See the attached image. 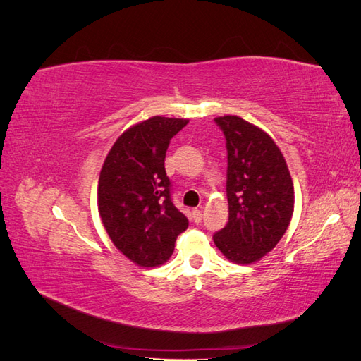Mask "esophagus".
Returning a JSON list of instances; mask_svg holds the SVG:
<instances>
[{"label": "esophagus", "instance_id": "1", "mask_svg": "<svg viewBox=\"0 0 361 361\" xmlns=\"http://www.w3.org/2000/svg\"><path fill=\"white\" fill-rule=\"evenodd\" d=\"M202 218H203L202 209H194L192 211V220H194V223H200Z\"/></svg>", "mask_w": 361, "mask_h": 361}]
</instances>
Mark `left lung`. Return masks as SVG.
I'll return each mask as SVG.
<instances>
[{"instance_id":"left-lung-1","label":"left lung","mask_w":361,"mask_h":361,"mask_svg":"<svg viewBox=\"0 0 361 361\" xmlns=\"http://www.w3.org/2000/svg\"><path fill=\"white\" fill-rule=\"evenodd\" d=\"M226 138L228 221L214 233L235 264H253L277 245L293 214V183L272 138L238 116L215 118Z\"/></svg>"}]
</instances>
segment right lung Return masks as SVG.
I'll return each instance as SVG.
<instances>
[{"label":"right lung","mask_w":361,"mask_h":361,"mask_svg":"<svg viewBox=\"0 0 361 361\" xmlns=\"http://www.w3.org/2000/svg\"><path fill=\"white\" fill-rule=\"evenodd\" d=\"M187 118L155 116L117 138L97 185V207L108 236L140 267H158L173 255L188 218L171 200L164 167L170 140Z\"/></svg>","instance_id":"1"}]
</instances>
